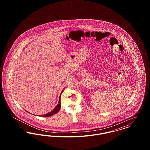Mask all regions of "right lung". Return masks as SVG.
Segmentation results:
<instances>
[{
	"instance_id": "right-lung-1",
	"label": "right lung",
	"mask_w": 150,
	"mask_h": 150,
	"mask_svg": "<svg viewBox=\"0 0 150 150\" xmlns=\"http://www.w3.org/2000/svg\"><path fill=\"white\" fill-rule=\"evenodd\" d=\"M64 90H62V92L61 93V95L59 96V102H58V103L57 104V106H56V107L52 111L50 112L49 113H47V114H45L44 115H39V116H41V117H48V116H52L53 115L56 114H57V112L59 111V110H60L61 108V94L63 92ZM28 112V111H27Z\"/></svg>"
}]
</instances>
